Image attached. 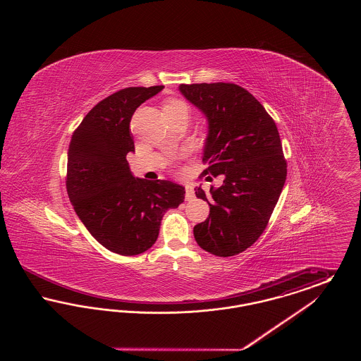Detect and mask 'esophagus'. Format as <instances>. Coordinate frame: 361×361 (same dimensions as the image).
Returning a JSON list of instances; mask_svg holds the SVG:
<instances>
[{
	"label": "esophagus",
	"instance_id": "1",
	"mask_svg": "<svg viewBox=\"0 0 361 361\" xmlns=\"http://www.w3.org/2000/svg\"><path fill=\"white\" fill-rule=\"evenodd\" d=\"M185 200L187 202H193L195 200V192H193L192 187H189V185L185 187Z\"/></svg>",
	"mask_w": 361,
	"mask_h": 361
}]
</instances>
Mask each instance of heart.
<instances>
[{
    "label": "heart",
    "instance_id": "1",
    "mask_svg": "<svg viewBox=\"0 0 361 361\" xmlns=\"http://www.w3.org/2000/svg\"><path fill=\"white\" fill-rule=\"evenodd\" d=\"M180 108H187V105L183 103V102L177 100V99H171V100H166L165 104H164V106H162L164 112H168V111H174V109H180Z\"/></svg>",
    "mask_w": 361,
    "mask_h": 361
}]
</instances>
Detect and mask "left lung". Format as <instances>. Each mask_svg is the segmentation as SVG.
Wrapping results in <instances>:
<instances>
[{"mask_svg": "<svg viewBox=\"0 0 361 361\" xmlns=\"http://www.w3.org/2000/svg\"><path fill=\"white\" fill-rule=\"evenodd\" d=\"M208 119L202 174H224V185L195 189L209 216L193 227L197 245L218 257L240 255L267 228L287 178L276 123L245 87L228 82L180 85Z\"/></svg>", "mask_w": 361, "mask_h": 361, "instance_id": "1", "label": "left lung"}]
</instances>
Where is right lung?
I'll use <instances>...</instances> for the list:
<instances>
[{
  "instance_id": "right-lung-1",
  "label": "right lung",
  "mask_w": 361,
  "mask_h": 361,
  "mask_svg": "<svg viewBox=\"0 0 361 361\" xmlns=\"http://www.w3.org/2000/svg\"><path fill=\"white\" fill-rule=\"evenodd\" d=\"M162 89L133 86L115 92L87 112L70 140V202L94 240L121 256L150 249L165 212L185 197L184 187L172 181L135 178L126 158L135 150L130 133L134 112Z\"/></svg>"
}]
</instances>
